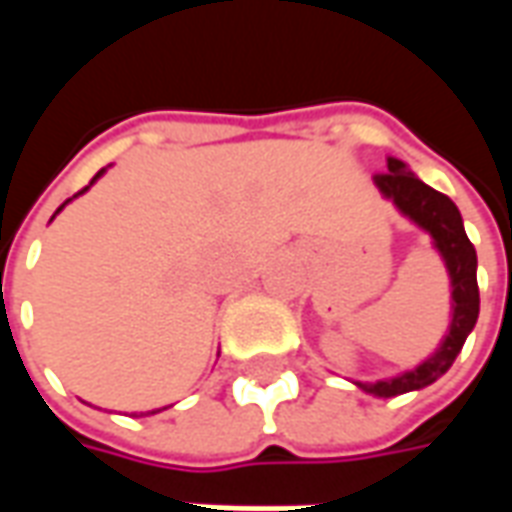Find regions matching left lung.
I'll use <instances>...</instances> for the list:
<instances>
[{"instance_id":"left-lung-1","label":"left lung","mask_w":512,"mask_h":512,"mask_svg":"<svg viewBox=\"0 0 512 512\" xmlns=\"http://www.w3.org/2000/svg\"><path fill=\"white\" fill-rule=\"evenodd\" d=\"M386 169L389 172H378L373 175L378 191L386 200L395 202V208L411 222L419 224L425 233H430L433 246L439 249L444 257V266L450 271L452 285V323L450 332L439 345V351L425 359L422 365L408 370L403 376L386 378L376 384H362L356 381L359 389H365L367 395L376 397H395L422 389V386L439 381L455 362V356L461 354L466 337L477 323L480 315V290H477V252H474L469 235L463 230L461 211L455 208V202L441 194V191L430 189L428 183L411 172V169L400 161V158H386Z\"/></svg>"}]
</instances>
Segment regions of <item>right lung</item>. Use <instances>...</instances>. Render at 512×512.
<instances>
[{
  "label": "right lung",
  "instance_id": "right-lung-1",
  "mask_svg": "<svg viewBox=\"0 0 512 512\" xmlns=\"http://www.w3.org/2000/svg\"><path fill=\"white\" fill-rule=\"evenodd\" d=\"M101 175H104V169H101V172H98V175H95V178H93V180H90V186H93L95 180L101 178ZM90 186H84V189H82V191H79V194H84V191L90 189ZM68 202H71V200H68ZM62 208H65V205H60V208H57V213H60V211H62ZM150 414H156V411H150Z\"/></svg>",
  "mask_w": 512,
  "mask_h": 512
}]
</instances>
